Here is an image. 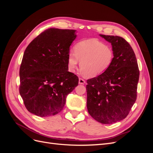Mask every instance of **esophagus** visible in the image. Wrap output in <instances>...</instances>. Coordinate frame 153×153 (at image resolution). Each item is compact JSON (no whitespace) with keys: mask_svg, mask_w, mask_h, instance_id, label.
<instances>
[{"mask_svg":"<svg viewBox=\"0 0 153 153\" xmlns=\"http://www.w3.org/2000/svg\"><path fill=\"white\" fill-rule=\"evenodd\" d=\"M78 83H79V84H84L85 83V81L84 79H82V78H79Z\"/></svg>","mask_w":153,"mask_h":153,"instance_id":"obj_1","label":"esophagus"}]
</instances>
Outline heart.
Masks as SVG:
<instances>
[{"label": "heart", "mask_w": 153, "mask_h": 153, "mask_svg": "<svg viewBox=\"0 0 153 153\" xmlns=\"http://www.w3.org/2000/svg\"><path fill=\"white\" fill-rule=\"evenodd\" d=\"M114 58L113 50L109 46L94 39L80 41L74 47V53L68 57L69 71L75 72L80 61L82 72L87 77H95L109 68Z\"/></svg>", "instance_id": "1"}]
</instances>
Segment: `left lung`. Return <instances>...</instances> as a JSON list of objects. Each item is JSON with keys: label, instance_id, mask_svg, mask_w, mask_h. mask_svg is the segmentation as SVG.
Returning a JSON list of instances; mask_svg holds the SVG:
<instances>
[{"label": "left lung", "instance_id": "obj_1", "mask_svg": "<svg viewBox=\"0 0 153 153\" xmlns=\"http://www.w3.org/2000/svg\"><path fill=\"white\" fill-rule=\"evenodd\" d=\"M100 36L112 45L114 58L107 70L87 80V108L96 121L113 124L126 118L135 103L140 73L135 54L126 40Z\"/></svg>", "mask_w": 153, "mask_h": 153}]
</instances>
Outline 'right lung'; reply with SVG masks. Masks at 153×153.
<instances>
[{"label": "right lung", "instance_id": "add662e5", "mask_svg": "<svg viewBox=\"0 0 153 153\" xmlns=\"http://www.w3.org/2000/svg\"><path fill=\"white\" fill-rule=\"evenodd\" d=\"M75 30L50 28L25 49L20 68V96L27 110L40 117L55 115L63 109L68 94L78 84L69 72V47Z\"/></svg>", "mask_w": 153, "mask_h": 153}]
</instances>
